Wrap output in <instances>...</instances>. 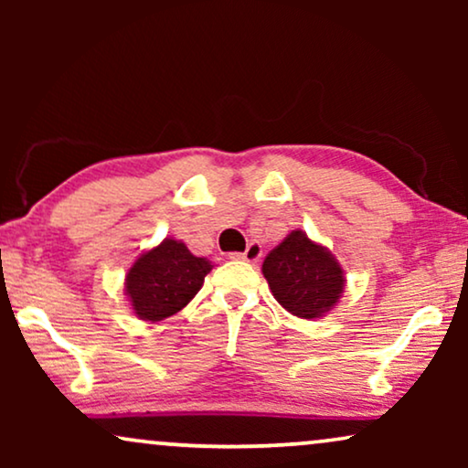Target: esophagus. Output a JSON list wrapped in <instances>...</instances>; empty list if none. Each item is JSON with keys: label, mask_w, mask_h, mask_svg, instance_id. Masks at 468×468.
<instances>
[{"label": "esophagus", "mask_w": 468, "mask_h": 468, "mask_svg": "<svg viewBox=\"0 0 468 468\" xmlns=\"http://www.w3.org/2000/svg\"><path fill=\"white\" fill-rule=\"evenodd\" d=\"M229 258L232 260H245V261H258L261 258V247L255 245V242H251L245 251H234L229 253Z\"/></svg>", "instance_id": "34e87169"}]
</instances>
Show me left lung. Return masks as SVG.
I'll use <instances>...</instances> for the list:
<instances>
[{
	"label": "left lung",
	"mask_w": 468,
	"mask_h": 468,
	"mask_svg": "<svg viewBox=\"0 0 468 468\" xmlns=\"http://www.w3.org/2000/svg\"><path fill=\"white\" fill-rule=\"evenodd\" d=\"M261 272L279 304L303 319L322 317L338 303L345 277L328 249L304 232H292L266 255Z\"/></svg>",
	"instance_id": "obj_1"
}]
</instances>
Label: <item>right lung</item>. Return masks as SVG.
I'll return each mask as SVG.
<instances>
[{
    "mask_svg": "<svg viewBox=\"0 0 468 468\" xmlns=\"http://www.w3.org/2000/svg\"><path fill=\"white\" fill-rule=\"evenodd\" d=\"M210 271L208 260L196 258L183 242L165 239L133 261L125 279L127 298L140 319L159 322L181 311Z\"/></svg>",
    "mask_w": 468,
    "mask_h": 468,
    "instance_id": "right-lung-1",
    "label": "right lung"
}]
</instances>
